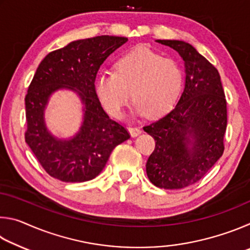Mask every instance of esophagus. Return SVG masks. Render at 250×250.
Wrapping results in <instances>:
<instances>
[{
    "instance_id": "obj_1",
    "label": "esophagus",
    "mask_w": 250,
    "mask_h": 250,
    "mask_svg": "<svg viewBox=\"0 0 250 250\" xmlns=\"http://www.w3.org/2000/svg\"><path fill=\"white\" fill-rule=\"evenodd\" d=\"M129 132L131 134V137L134 138V137H138L139 134H141L142 130L140 128H138V126H130Z\"/></svg>"
}]
</instances>
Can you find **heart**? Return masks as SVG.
Masks as SVG:
<instances>
[{"instance_id":"heart-1","label":"heart","mask_w":250,"mask_h":250,"mask_svg":"<svg viewBox=\"0 0 250 250\" xmlns=\"http://www.w3.org/2000/svg\"><path fill=\"white\" fill-rule=\"evenodd\" d=\"M183 84V71L174 59L164 58L146 47H137L116 62V73H104L96 90L105 110L120 118L131 94L137 115L159 117L176 103Z\"/></svg>"}]
</instances>
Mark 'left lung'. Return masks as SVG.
Here are the masks:
<instances>
[{
    "instance_id": "left-lung-1",
    "label": "left lung",
    "mask_w": 250,
    "mask_h": 250,
    "mask_svg": "<svg viewBox=\"0 0 250 250\" xmlns=\"http://www.w3.org/2000/svg\"><path fill=\"white\" fill-rule=\"evenodd\" d=\"M180 54L185 87L167 115L143 126L155 140L146 174L160 188L177 189L196 183L224 152L227 104L218 70L183 41L158 40Z\"/></svg>"
}]
</instances>
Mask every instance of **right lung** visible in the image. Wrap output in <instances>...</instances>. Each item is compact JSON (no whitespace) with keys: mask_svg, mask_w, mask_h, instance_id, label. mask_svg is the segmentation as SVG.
<instances>
[{"mask_svg":"<svg viewBox=\"0 0 250 250\" xmlns=\"http://www.w3.org/2000/svg\"><path fill=\"white\" fill-rule=\"evenodd\" d=\"M126 41L109 35L74 41L49 53L37 67L25 97V141L54 179L70 183L95 179L112 150L130 138L125 126L104 112L95 88L100 66ZM59 89L77 92L84 104L80 131L66 141L49 132L43 118L49 97Z\"/></svg>","mask_w":250,"mask_h":250,"instance_id":"add662e5","label":"right lung"}]
</instances>
